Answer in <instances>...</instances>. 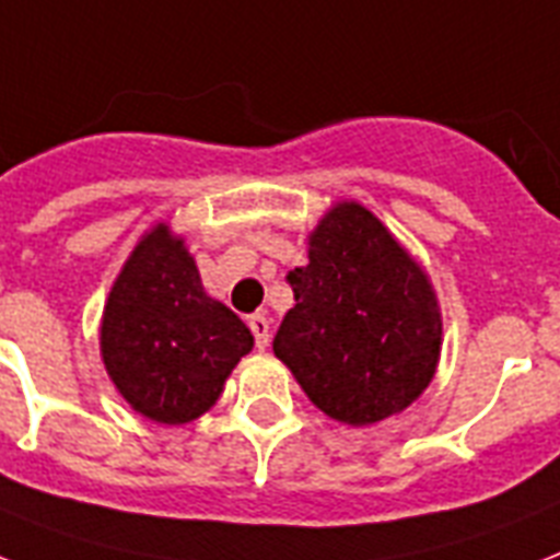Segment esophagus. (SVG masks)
Here are the masks:
<instances>
[{"label": "esophagus", "instance_id": "34e87169", "mask_svg": "<svg viewBox=\"0 0 560 560\" xmlns=\"http://www.w3.org/2000/svg\"><path fill=\"white\" fill-rule=\"evenodd\" d=\"M247 325L249 330H253V336H256V348L258 351H265L267 342H270V322H267L261 313H256V316H249Z\"/></svg>", "mask_w": 560, "mask_h": 560}]
</instances>
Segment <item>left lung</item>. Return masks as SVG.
<instances>
[{
    "instance_id": "8db88e82",
    "label": "left lung",
    "mask_w": 560,
    "mask_h": 560,
    "mask_svg": "<svg viewBox=\"0 0 560 560\" xmlns=\"http://www.w3.org/2000/svg\"><path fill=\"white\" fill-rule=\"evenodd\" d=\"M295 304L272 351L313 406L371 425L420 397L440 359L438 299L425 272L359 203H339L288 272Z\"/></svg>"
}]
</instances>
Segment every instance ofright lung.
<instances>
[{
  "mask_svg": "<svg viewBox=\"0 0 560 560\" xmlns=\"http://www.w3.org/2000/svg\"><path fill=\"white\" fill-rule=\"evenodd\" d=\"M108 376L154 422H189L215 406L253 351L249 327L201 288L184 241L154 226L117 276L100 330Z\"/></svg>",
  "mask_w": 560,
  "mask_h": 560,
  "instance_id": "add662e5",
  "label": "right lung"
}]
</instances>
